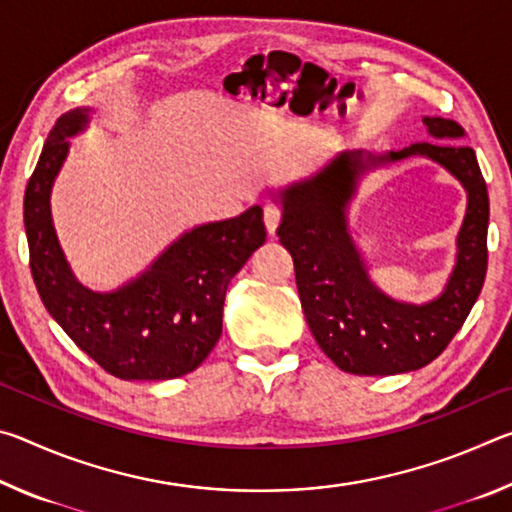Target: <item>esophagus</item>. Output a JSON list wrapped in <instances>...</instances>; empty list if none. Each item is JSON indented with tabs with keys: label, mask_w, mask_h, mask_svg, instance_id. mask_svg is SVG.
Masks as SVG:
<instances>
[{
	"label": "esophagus",
	"mask_w": 512,
	"mask_h": 512,
	"mask_svg": "<svg viewBox=\"0 0 512 512\" xmlns=\"http://www.w3.org/2000/svg\"><path fill=\"white\" fill-rule=\"evenodd\" d=\"M282 219V210L277 205H266L264 207V225H266V232L271 237H275L277 232V225H280Z\"/></svg>",
	"instance_id": "esophagus-1"
}]
</instances>
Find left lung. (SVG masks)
<instances>
[{"instance_id":"obj_1","label":"left lung","mask_w":512,"mask_h":512,"mask_svg":"<svg viewBox=\"0 0 512 512\" xmlns=\"http://www.w3.org/2000/svg\"><path fill=\"white\" fill-rule=\"evenodd\" d=\"M422 121L438 140L465 135L452 119ZM411 154L443 163L468 192L457 266L446 291L424 306L397 303L371 284L344 216L363 172ZM275 196L282 203L277 237L293 257L307 325L336 366L352 375H397L427 366L447 348L479 298L488 271V187L470 146L415 142L384 155L345 151L316 176Z\"/></svg>"}]
</instances>
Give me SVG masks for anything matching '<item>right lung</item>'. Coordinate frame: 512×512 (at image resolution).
I'll use <instances>...</instances> for the list:
<instances>
[{"mask_svg": "<svg viewBox=\"0 0 512 512\" xmlns=\"http://www.w3.org/2000/svg\"><path fill=\"white\" fill-rule=\"evenodd\" d=\"M90 108L58 117L24 192L31 275L42 305L79 348L119 379H173L196 370L219 341L232 277L266 241L262 207L187 230L133 280L94 291L76 280L51 223V185L67 137L88 126Z\"/></svg>", "mask_w": 512, "mask_h": 512, "instance_id": "right-lung-1", "label": "right lung"}]
</instances>
